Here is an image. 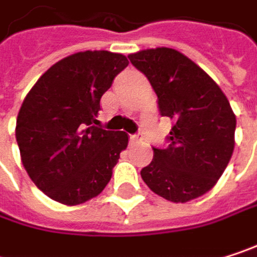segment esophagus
<instances>
[{"label":"esophagus","instance_id":"34e87169","mask_svg":"<svg viewBox=\"0 0 257 257\" xmlns=\"http://www.w3.org/2000/svg\"><path fill=\"white\" fill-rule=\"evenodd\" d=\"M143 140V134H134V135H129V141L132 143V144H135V143H138V141H141Z\"/></svg>","mask_w":257,"mask_h":257}]
</instances>
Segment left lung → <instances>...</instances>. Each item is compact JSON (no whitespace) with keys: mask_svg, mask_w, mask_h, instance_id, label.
<instances>
[{"mask_svg":"<svg viewBox=\"0 0 257 257\" xmlns=\"http://www.w3.org/2000/svg\"><path fill=\"white\" fill-rule=\"evenodd\" d=\"M128 58L149 78L161 116L174 122L168 146L153 147V161L141 170V179L171 202L202 196L223 174L235 146L236 119L226 95L174 49H147Z\"/></svg>","mask_w":257,"mask_h":257,"instance_id":"1","label":"left lung"}]
</instances>
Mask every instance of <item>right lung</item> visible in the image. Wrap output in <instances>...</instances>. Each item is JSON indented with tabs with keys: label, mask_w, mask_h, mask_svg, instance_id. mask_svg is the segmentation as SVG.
Wrapping results in <instances>:
<instances>
[{
	"label": "right lung",
	"mask_w": 257,
	"mask_h": 257,
	"mask_svg": "<svg viewBox=\"0 0 257 257\" xmlns=\"http://www.w3.org/2000/svg\"><path fill=\"white\" fill-rule=\"evenodd\" d=\"M128 64L120 53L78 52L52 65L28 92L16 141L28 176L49 198L83 204L111 179L128 135L93 123L101 96Z\"/></svg>",
	"instance_id": "obj_1"
}]
</instances>
